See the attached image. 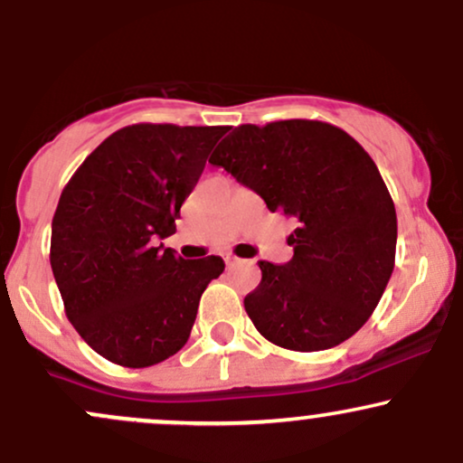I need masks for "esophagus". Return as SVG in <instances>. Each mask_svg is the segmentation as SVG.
I'll use <instances>...</instances> for the list:
<instances>
[{"mask_svg": "<svg viewBox=\"0 0 463 463\" xmlns=\"http://www.w3.org/2000/svg\"><path fill=\"white\" fill-rule=\"evenodd\" d=\"M224 261H226V268H235V265L241 263V261H239L237 257H231V254H226V257H224Z\"/></svg>", "mask_w": 463, "mask_h": 463, "instance_id": "obj_1", "label": "esophagus"}]
</instances>
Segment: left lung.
Returning a JSON list of instances; mask_svg holds the SVG:
<instances>
[{
    "mask_svg": "<svg viewBox=\"0 0 463 463\" xmlns=\"http://www.w3.org/2000/svg\"><path fill=\"white\" fill-rule=\"evenodd\" d=\"M220 165L268 209L296 217L285 265L259 261L250 320L280 348L313 353L368 322L394 269L396 209L370 154L324 121L239 126L215 147Z\"/></svg>",
    "mask_w": 463,
    "mask_h": 463,
    "instance_id": "left-lung-1",
    "label": "left lung"
}]
</instances>
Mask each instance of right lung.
Instances as JSON below:
<instances>
[{
    "mask_svg": "<svg viewBox=\"0 0 463 463\" xmlns=\"http://www.w3.org/2000/svg\"><path fill=\"white\" fill-rule=\"evenodd\" d=\"M226 126L135 124L84 158L58 200L50 263L80 337L126 368L187 344L220 257H178L163 239Z\"/></svg>",
    "mask_w": 463,
    "mask_h": 463,
    "instance_id": "right-lung-1",
    "label": "right lung"
}]
</instances>
